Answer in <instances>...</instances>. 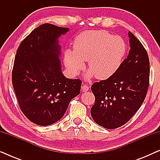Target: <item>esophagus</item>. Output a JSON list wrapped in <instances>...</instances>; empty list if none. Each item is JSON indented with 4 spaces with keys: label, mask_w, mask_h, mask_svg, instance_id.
<instances>
[{
    "label": "esophagus",
    "mask_w": 160,
    "mask_h": 160,
    "mask_svg": "<svg viewBox=\"0 0 160 160\" xmlns=\"http://www.w3.org/2000/svg\"><path fill=\"white\" fill-rule=\"evenodd\" d=\"M82 91L83 92H87V91L89 90V87L87 86V84H83L82 87Z\"/></svg>",
    "instance_id": "obj_1"
}]
</instances>
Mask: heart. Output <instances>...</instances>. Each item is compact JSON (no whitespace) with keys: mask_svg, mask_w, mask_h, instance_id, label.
Instances as JSON below:
<instances>
[{"mask_svg":"<svg viewBox=\"0 0 160 160\" xmlns=\"http://www.w3.org/2000/svg\"><path fill=\"white\" fill-rule=\"evenodd\" d=\"M126 52V43L121 37L102 30H87L76 37L73 50H65L64 63L70 73L76 75L88 60L87 77L106 80L118 71Z\"/></svg>","mask_w":160,"mask_h":160,"instance_id":"obj_1","label":"heart"}]
</instances>
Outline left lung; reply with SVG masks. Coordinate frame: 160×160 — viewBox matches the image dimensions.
I'll return each instance as SVG.
<instances>
[{
    "label": "left lung",
    "mask_w": 160,
    "mask_h": 160,
    "mask_svg": "<svg viewBox=\"0 0 160 160\" xmlns=\"http://www.w3.org/2000/svg\"><path fill=\"white\" fill-rule=\"evenodd\" d=\"M128 58L113 76L92 85L95 104L91 115L96 123L107 129L126 124L145 100L149 85V59L147 52L130 31Z\"/></svg>",
    "instance_id": "1"
}]
</instances>
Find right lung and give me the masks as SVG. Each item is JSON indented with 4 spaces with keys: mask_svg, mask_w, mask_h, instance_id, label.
Returning <instances> with one entry per match:
<instances>
[{
    "mask_svg": "<svg viewBox=\"0 0 160 160\" xmlns=\"http://www.w3.org/2000/svg\"><path fill=\"white\" fill-rule=\"evenodd\" d=\"M68 30L43 24L17 50L12 85L21 111L38 125H50L60 120L71 100L80 93L82 81L65 78L61 71L58 38Z\"/></svg>",
    "mask_w": 160,
    "mask_h": 160,
    "instance_id": "obj_1",
    "label": "right lung"
}]
</instances>
